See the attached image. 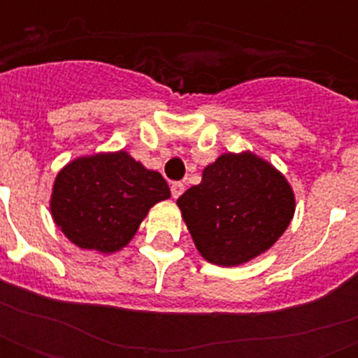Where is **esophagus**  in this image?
I'll list each match as a JSON object with an SVG mask.
<instances>
[{
	"label": "esophagus",
	"mask_w": 358,
	"mask_h": 358,
	"mask_svg": "<svg viewBox=\"0 0 358 358\" xmlns=\"http://www.w3.org/2000/svg\"><path fill=\"white\" fill-rule=\"evenodd\" d=\"M184 189H185V185L182 184V182H173V184H171V193H173V199H178V196L184 193Z\"/></svg>",
	"instance_id": "esophagus-1"
}]
</instances>
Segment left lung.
Instances as JSON below:
<instances>
[{
    "label": "left lung",
    "instance_id": "8db88e82",
    "mask_svg": "<svg viewBox=\"0 0 358 358\" xmlns=\"http://www.w3.org/2000/svg\"><path fill=\"white\" fill-rule=\"evenodd\" d=\"M196 249L215 266H239L267 250L288 229L295 196L282 174L262 157L223 154L202 182L178 199Z\"/></svg>",
    "mask_w": 358,
    "mask_h": 358
}]
</instances>
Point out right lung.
Segmentation results:
<instances>
[{
  "label": "right lung",
  "instance_id": "obj_1",
  "mask_svg": "<svg viewBox=\"0 0 358 358\" xmlns=\"http://www.w3.org/2000/svg\"><path fill=\"white\" fill-rule=\"evenodd\" d=\"M169 196L162 174L120 150L69 163L55 178L50 210L72 243L108 255L128 245L148 210Z\"/></svg>",
  "mask_w": 358,
  "mask_h": 358
}]
</instances>
